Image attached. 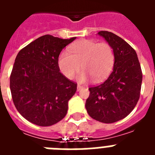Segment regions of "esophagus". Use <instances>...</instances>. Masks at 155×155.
Segmentation results:
<instances>
[{"mask_svg": "<svg viewBox=\"0 0 155 155\" xmlns=\"http://www.w3.org/2000/svg\"><path fill=\"white\" fill-rule=\"evenodd\" d=\"M82 88H83V86H81V85H78V87H77V90H78V91H80L81 89H82Z\"/></svg>", "mask_w": 155, "mask_h": 155, "instance_id": "1", "label": "esophagus"}]
</instances>
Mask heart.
<instances>
[{
  "label": "heart",
  "mask_w": 155,
  "mask_h": 155,
  "mask_svg": "<svg viewBox=\"0 0 155 155\" xmlns=\"http://www.w3.org/2000/svg\"><path fill=\"white\" fill-rule=\"evenodd\" d=\"M114 61V52L109 43L83 39L71 45L70 52L64 50L60 53L58 66L66 78L73 79L80 71L81 64L84 71L78 80L86 82L92 78L94 81L99 82L111 73Z\"/></svg>",
  "instance_id": "b5f03b06"
}]
</instances>
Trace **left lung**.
<instances>
[{"label": "left lung", "mask_w": 155, "mask_h": 155, "mask_svg": "<svg viewBox=\"0 0 155 155\" xmlns=\"http://www.w3.org/2000/svg\"><path fill=\"white\" fill-rule=\"evenodd\" d=\"M113 47V71L102 84L90 87L85 107L91 118L112 124L125 118L140 94L142 71L136 51L125 40L108 31H98Z\"/></svg>", "instance_id": "1"}]
</instances>
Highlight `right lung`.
Instances as JSON below:
<instances>
[{
    "instance_id": "obj_1",
    "label": "right lung",
    "mask_w": 155,
    "mask_h": 155,
    "mask_svg": "<svg viewBox=\"0 0 155 155\" xmlns=\"http://www.w3.org/2000/svg\"><path fill=\"white\" fill-rule=\"evenodd\" d=\"M75 39L42 35L18 53L10 77L12 100L18 113L35 125L52 126L68 113L77 83L60 72L58 57Z\"/></svg>"
}]
</instances>
